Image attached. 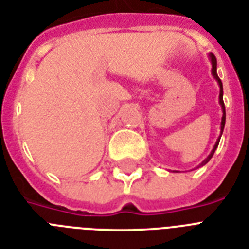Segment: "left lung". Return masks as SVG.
<instances>
[{"label": "left lung", "mask_w": 249, "mask_h": 249, "mask_svg": "<svg viewBox=\"0 0 249 249\" xmlns=\"http://www.w3.org/2000/svg\"><path fill=\"white\" fill-rule=\"evenodd\" d=\"M210 57H211V61H212V74H213V76H215V79H216V80H217V83H219V86H220V96H219V98H220V105H221V107H223V112H224L223 119H221V134H223L224 126H225V105H224V100H223V83H221L220 78H219V76H217V72H216V57L212 53L210 54ZM219 142H220V139H219V141H217V142H216L215 147H213V149H212L211 153H210V155H209V157H207V159H206L205 161H203V162L201 163L202 166L209 162L210 160H211V157L213 156V153H215L216 148H217V145H219Z\"/></svg>", "instance_id": "1"}]
</instances>
